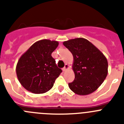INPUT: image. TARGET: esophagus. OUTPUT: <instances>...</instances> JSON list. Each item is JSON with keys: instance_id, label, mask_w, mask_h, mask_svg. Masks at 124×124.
Segmentation results:
<instances>
[{"instance_id": "esophagus-1", "label": "esophagus", "mask_w": 124, "mask_h": 124, "mask_svg": "<svg viewBox=\"0 0 124 124\" xmlns=\"http://www.w3.org/2000/svg\"><path fill=\"white\" fill-rule=\"evenodd\" d=\"M68 69H69L68 64H66L65 66H64V67L63 68V71H66L67 70H68Z\"/></svg>"}]
</instances>
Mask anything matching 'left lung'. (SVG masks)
<instances>
[{
    "instance_id": "obj_1",
    "label": "left lung",
    "mask_w": 124,
    "mask_h": 124,
    "mask_svg": "<svg viewBox=\"0 0 124 124\" xmlns=\"http://www.w3.org/2000/svg\"><path fill=\"white\" fill-rule=\"evenodd\" d=\"M73 56L72 65L75 78L68 84L75 94L85 96L97 90L108 74V62L102 53L83 38L63 42Z\"/></svg>"
}]
</instances>
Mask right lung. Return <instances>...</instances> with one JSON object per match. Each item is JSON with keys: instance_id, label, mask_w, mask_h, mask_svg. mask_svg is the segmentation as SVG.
Segmentation results:
<instances>
[{"instance_id": "obj_1", "label": "right lung", "mask_w": 124, "mask_h": 124, "mask_svg": "<svg viewBox=\"0 0 124 124\" xmlns=\"http://www.w3.org/2000/svg\"><path fill=\"white\" fill-rule=\"evenodd\" d=\"M58 45L57 41L39 40L20 58L16 73L25 89L34 94H43L52 88L55 79L62 72L51 56Z\"/></svg>"}]
</instances>
